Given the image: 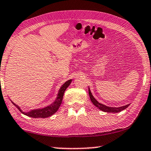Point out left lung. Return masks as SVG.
<instances>
[{
	"label": "left lung",
	"instance_id": "8db88e82",
	"mask_svg": "<svg viewBox=\"0 0 151 151\" xmlns=\"http://www.w3.org/2000/svg\"><path fill=\"white\" fill-rule=\"evenodd\" d=\"M88 94H89V96H90L91 101H92V103H93L94 105L96 106L97 108H99V109L101 110V111H104V112H121L122 111H123V110H124V109H126L130 104H127V105H125V106H120V107L107 106L106 105H104V104H101L100 103H99V102L94 98V96H93V94H92L91 90L89 89V88H88Z\"/></svg>",
	"mask_w": 151,
	"mask_h": 151
}]
</instances>
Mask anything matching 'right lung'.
Listing matches in <instances>:
<instances>
[{
    "label": "right lung",
    "instance_id": "add662e5",
    "mask_svg": "<svg viewBox=\"0 0 151 151\" xmlns=\"http://www.w3.org/2000/svg\"><path fill=\"white\" fill-rule=\"evenodd\" d=\"M72 80H68L63 84L61 86L60 90L58 91V93L57 99L55 101V102L50 104V105L46 106L43 109H34L31 110V111L27 112H24L20 109V107L17 105L16 104H14L13 102H12V103L17 107V108L19 110V111L22 112V114H25L28 116L32 117V118H47V117L52 116V114H54L56 112L58 111V108H59L61 103H62L63 98L65 91H66V88L70 85Z\"/></svg>",
    "mask_w": 151,
    "mask_h": 151
}]
</instances>
